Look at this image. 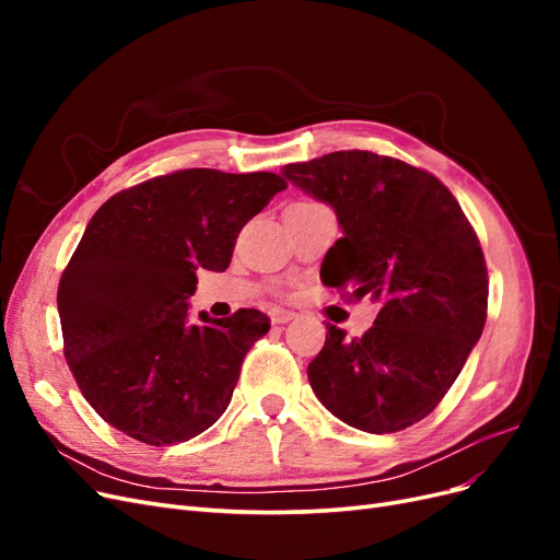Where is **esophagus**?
I'll list each match as a JSON object with an SVG mask.
<instances>
[{
	"instance_id": "obj_1",
	"label": "esophagus",
	"mask_w": 560,
	"mask_h": 560,
	"mask_svg": "<svg viewBox=\"0 0 560 560\" xmlns=\"http://www.w3.org/2000/svg\"><path fill=\"white\" fill-rule=\"evenodd\" d=\"M290 319H294L292 311H280V308L270 311V322H273V325H284V322H290Z\"/></svg>"
}]
</instances>
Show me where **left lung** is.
Segmentation results:
<instances>
[{"label": "left lung", "instance_id": "1", "mask_svg": "<svg viewBox=\"0 0 560 560\" xmlns=\"http://www.w3.org/2000/svg\"><path fill=\"white\" fill-rule=\"evenodd\" d=\"M282 175L334 208L343 238L322 261L327 287L378 301L360 338L327 325L308 364L315 397L371 434L413 425L444 399L486 325L488 270L477 233L428 171L374 151H334Z\"/></svg>", "mask_w": 560, "mask_h": 560}]
</instances>
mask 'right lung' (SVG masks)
<instances>
[{"label":"right lung","mask_w":560,"mask_h":560,"mask_svg":"<svg viewBox=\"0 0 560 560\" xmlns=\"http://www.w3.org/2000/svg\"><path fill=\"white\" fill-rule=\"evenodd\" d=\"M287 189L276 173L191 167L112 196L58 284L65 358L112 428L149 446L189 442L226 411L270 319L241 308L189 325L196 270H226L235 238Z\"/></svg>","instance_id":"1"}]
</instances>
